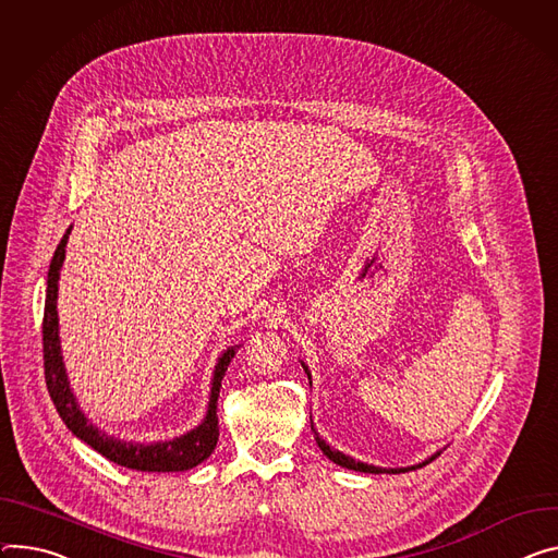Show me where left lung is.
I'll list each match as a JSON object with an SVG mask.
<instances>
[{
    "mask_svg": "<svg viewBox=\"0 0 558 558\" xmlns=\"http://www.w3.org/2000/svg\"><path fill=\"white\" fill-rule=\"evenodd\" d=\"M307 372V369H305ZM310 374V372H307ZM312 429H314V425H312ZM314 434H316V440H318V447L323 449V453L327 456L329 461H333L336 465H342V468H347V470H356V472H365V474H383V472H391V474H396V472H408V470H383V468H374V465H365V463H361V461H353V459H349V456H344L342 451H333L320 436H318V432L314 429ZM432 461V459H429ZM427 461V463H429ZM427 463H423V465H427ZM421 468V465H418Z\"/></svg>",
    "mask_w": 558,
    "mask_h": 558,
    "instance_id": "8db88e82",
    "label": "left lung"
}]
</instances>
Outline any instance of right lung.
<instances>
[{
	"label": "right lung",
	"instance_id": "1",
	"mask_svg": "<svg viewBox=\"0 0 558 558\" xmlns=\"http://www.w3.org/2000/svg\"><path fill=\"white\" fill-rule=\"evenodd\" d=\"M69 233L71 231L64 233L62 242L58 244V248L53 253V260H50L48 280H46L44 323H41L44 376H46V387H48L50 400H53L58 414L62 416L66 427L77 438H82L95 451L102 453L105 459H109L122 468L137 470V472H184L189 468H195L197 463L209 459L211 451L218 445V436H220L218 396H220L225 372H227L231 359L235 356V349H227L222 353V359L218 361L207 418L193 432H189L175 440H167V442H158V445H135V442H124L113 436H107L97 427H93L80 412L77 402L71 393L64 363H62V353H60V336H58V280H60L62 263H64Z\"/></svg>",
	"mask_w": 558,
	"mask_h": 558
}]
</instances>
